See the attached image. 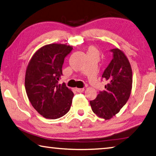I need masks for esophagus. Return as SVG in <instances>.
<instances>
[{"label": "esophagus", "mask_w": 156, "mask_h": 156, "mask_svg": "<svg viewBox=\"0 0 156 156\" xmlns=\"http://www.w3.org/2000/svg\"><path fill=\"white\" fill-rule=\"evenodd\" d=\"M76 91L79 93H82V92H83L84 91V88H76Z\"/></svg>", "instance_id": "obj_1"}]
</instances>
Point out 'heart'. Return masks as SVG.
Listing matches in <instances>:
<instances>
[{
    "label": "heart",
    "instance_id": "b5f03b06",
    "mask_svg": "<svg viewBox=\"0 0 156 156\" xmlns=\"http://www.w3.org/2000/svg\"><path fill=\"white\" fill-rule=\"evenodd\" d=\"M87 55L88 56H91V55H96V56H99L100 52L96 47L94 46H90L88 47L87 49Z\"/></svg>",
    "mask_w": 156,
    "mask_h": 156
}]
</instances>
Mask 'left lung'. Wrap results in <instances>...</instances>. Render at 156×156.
<instances>
[{"mask_svg": "<svg viewBox=\"0 0 156 156\" xmlns=\"http://www.w3.org/2000/svg\"><path fill=\"white\" fill-rule=\"evenodd\" d=\"M113 59L102 78L107 82L105 91H100L90 101L92 111L98 117L109 120L120 112L129 98L132 89V69L127 57L119 49H111Z\"/></svg>", "mask_w": 156, "mask_h": 156, "instance_id": "obj_1", "label": "left lung"}]
</instances>
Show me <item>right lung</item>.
Instances as JSON below:
<instances>
[{
	"label": "right lung",
	"instance_id": "obj_1",
	"mask_svg": "<svg viewBox=\"0 0 156 156\" xmlns=\"http://www.w3.org/2000/svg\"><path fill=\"white\" fill-rule=\"evenodd\" d=\"M72 49L65 44H47L37 50L28 63L26 93L33 107L44 118L57 119L70 109L73 93L58 81L65 58Z\"/></svg>",
	"mask_w": 156,
	"mask_h": 156
}]
</instances>
